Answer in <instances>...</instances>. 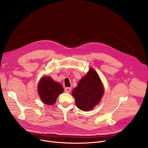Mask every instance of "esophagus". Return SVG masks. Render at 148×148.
Returning a JSON list of instances; mask_svg holds the SVG:
<instances>
[{
    "mask_svg": "<svg viewBox=\"0 0 148 148\" xmlns=\"http://www.w3.org/2000/svg\"><path fill=\"white\" fill-rule=\"evenodd\" d=\"M71 88H66L65 89V91L66 92H68V93L71 92Z\"/></svg>",
    "mask_w": 148,
    "mask_h": 148,
    "instance_id": "34e87169",
    "label": "esophagus"
}]
</instances>
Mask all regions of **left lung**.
<instances>
[{
  "label": "left lung",
  "mask_w": 148,
  "mask_h": 148,
  "mask_svg": "<svg viewBox=\"0 0 148 148\" xmlns=\"http://www.w3.org/2000/svg\"><path fill=\"white\" fill-rule=\"evenodd\" d=\"M72 94L76 106L82 110H90L98 104L104 94V89L94 69L90 68L87 75L80 80Z\"/></svg>",
  "instance_id": "obj_1"
}]
</instances>
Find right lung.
Masks as SVG:
<instances>
[{
	"label": "right lung",
	"instance_id": "obj_1",
	"mask_svg": "<svg viewBox=\"0 0 148 148\" xmlns=\"http://www.w3.org/2000/svg\"><path fill=\"white\" fill-rule=\"evenodd\" d=\"M38 90L42 101L47 105L55 103L59 94L64 92L62 85L54 82L51 77H43L39 83Z\"/></svg>",
	"mask_w": 148,
	"mask_h": 148
}]
</instances>
